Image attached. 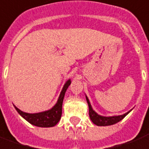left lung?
<instances>
[{
	"label": "left lung",
	"instance_id": "1",
	"mask_svg": "<svg viewBox=\"0 0 149 149\" xmlns=\"http://www.w3.org/2000/svg\"><path fill=\"white\" fill-rule=\"evenodd\" d=\"M86 102L88 103V107H89V116L91 118V121L93 122L97 126H109V125H112L115 123L120 122V120H122L124 117L127 116V114L130 112L127 111V113L123 114V115H120V116H102L98 114L92 109L91 105L90 103V101L88 98L86 96Z\"/></svg>",
	"mask_w": 149,
	"mask_h": 149
}]
</instances>
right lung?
<instances>
[{
    "label": "right lung",
    "mask_w": 149,
    "mask_h": 149,
    "mask_svg": "<svg viewBox=\"0 0 149 149\" xmlns=\"http://www.w3.org/2000/svg\"><path fill=\"white\" fill-rule=\"evenodd\" d=\"M71 81L70 79L67 80L64 84L63 88L60 93L58 100L54 106L51 109L38 113H26L18 109L16 106H14L17 111L22 116L24 119L27 120L29 123H31L34 126L41 127H50L55 126L62 116V108H63V102L65 93L68 86L70 85Z\"/></svg>",
    "instance_id": "add662e5"
}]
</instances>
